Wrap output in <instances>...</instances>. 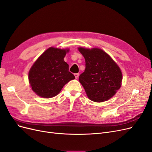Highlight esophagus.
<instances>
[{"mask_svg": "<svg viewBox=\"0 0 152 152\" xmlns=\"http://www.w3.org/2000/svg\"><path fill=\"white\" fill-rule=\"evenodd\" d=\"M74 75H75V78H77L78 77V76H79V74H74Z\"/></svg>", "mask_w": 152, "mask_h": 152, "instance_id": "1", "label": "esophagus"}]
</instances>
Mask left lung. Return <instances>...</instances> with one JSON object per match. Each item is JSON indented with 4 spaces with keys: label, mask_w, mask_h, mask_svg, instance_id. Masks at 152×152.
I'll use <instances>...</instances> for the list:
<instances>
[{
    "label": "left lung",
    "mask_w": 152,
    "mask_h": 152,
    "mask_svg": "<svg viewBox=\"0 0 152 152\" xmlns=\"http://www.w3.org/2000/svg\"><path fill=\"white\" fill-rule=\"evenodd\" d=\"M86 60V69L80 83L90 100L102 102L113 97L121 86L122 72L119 66L101 49L78 48Z\"/></svg>",
    "instance_id": "8db88e82"
}]
</instances>
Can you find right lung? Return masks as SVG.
Wrapping results in <instances>:
<instances>
[{"label": "right lung", "mask_w": 152, "mask_h": 152, "mask_svg": "<svg viewBox=\"0 0 152 152\" xmlns=\"http://www.w3.org/2000/svg\"><path fill=\"white\" fill-rule=\"evenodd\" d=\"M69 49L50 47L31 66L29 72V82L38 96L51 98L60 93L61 88L75 76L69 70L64 57Z\"/></svg>", "instance_id": "right-lung-1"}]
</instances>
